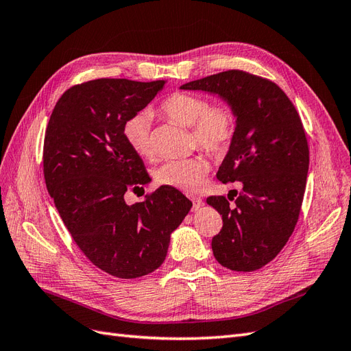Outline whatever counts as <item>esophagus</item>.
Here are the masks:
<instances>
[{
  "label": "esophagus",
  "mask_w": 351,
  "mask_h": 351,
  "mask_svg": "<svg viewBox=\"0 0 351 351\" xmlns=\"http://www.w3.org/2000/svg\"><path fill=\"white\" fill-rule=\"evenodd\" d=\"M190 200L193 202V206H192V210L193 212H197L199 210V208L204 205V200H202L200 197H197V196H190Z\"/></svg>",
  "instance_id": "obj_1"
}]
</instances>
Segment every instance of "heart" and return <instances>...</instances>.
<instances>
[{"label": "heart", "mask_w": 351, "mask_h": 351, "mask_svg": "<svg viewBox=\"0 0 351 351\" xmlns=\"http://www.w3.org/2000/svg\"><path fill=\"white\" fill-rule=\"evenodd\" d=\"M161 111L184 127H192L199 147L212 155H219L230 146L236 132V117L224 105L210 107V102L195 93L177 92L162 102ZM152 115L141 111L129 117L123 124V137L130 149L143 158L154 154ZM208 164L199 156L171 159L156 169V183L182 192H193L205 178Z\"/></svg>", "instance_id": "heart-1"}]
</instances>
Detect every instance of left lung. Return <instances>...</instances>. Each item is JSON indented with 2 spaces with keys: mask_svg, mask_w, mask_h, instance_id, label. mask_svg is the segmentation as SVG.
<instances>
[{
  "mask_svg": "<svg viewBox=\"0 0 351 351\" xmlns=\"http://www.w3.org/2000/svg\"><path fill=\"white\" fill-rule=\"evenodd\" d=\"M182 89L218 95L236 117L217 178L240 182L243 189L234 208L226 196L206 199L222 215L212 252L231 271H256L281 252L299 219L309 169L300 115L278 84L241 70L212 74Z\"/></svg>",
  "mask_w": 351,
  "mask_h": 351,
  "instance_id": "left-lung-1",
  "label": "left lung"
}]
</instances>
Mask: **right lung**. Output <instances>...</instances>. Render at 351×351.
Here are the masks:
<instances>
[{
	"label": "right lung",
	"mask_w": 351,
	"mask_h": 351,
	"mask_svg": "<svg viewBox=\"0 0 351 351\" xmlns=\"http://www.w3.org/2000/svg\"><path fill=\"white\" fill-rule=\"evenodd\" d=\"M165 80L97 79L58 99L45 132L44 176L73 240L95 267L117 278L154 272L165 261L171 232L192 208L182 192L161 186L127 205L124 193L149 183L123 124L142 111Z\"/></svg>",
	"instance_id": "1"
}]
</instances>
